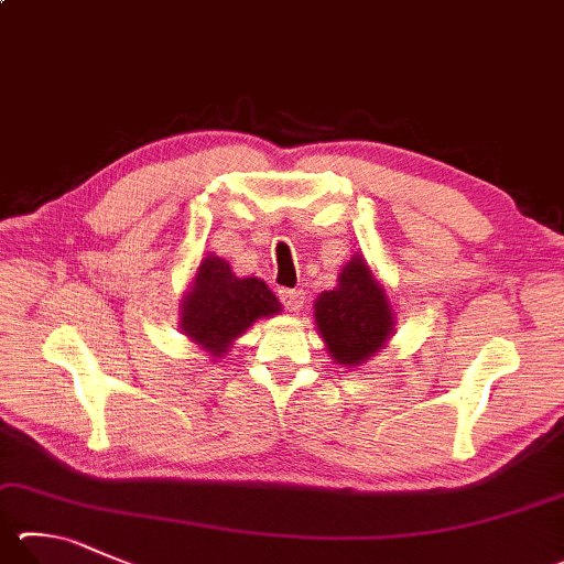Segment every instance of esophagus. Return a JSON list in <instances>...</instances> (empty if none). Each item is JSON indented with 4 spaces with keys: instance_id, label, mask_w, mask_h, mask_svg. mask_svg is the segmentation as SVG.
<instances>
[{
    "instance_id": "1",
    "label": "esophagus",
    "mask_w": 564,
    "mask_h": 564,
    "mask_svg": "<svg viewBox=\"0 0 564 564\" xmlns=\"http://www.w3.org/2000/svg\"><path fill=\"white\" fill-rule=\"evenodd\" d=\"M279 299H281V303L291 313H299L303 308V303H305V293L303 291H295V289H281L279 291Z\"/></svg>"
}]
</instances>
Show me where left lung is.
I'll list each match as a JSON object with an SVG mask.
<instances>
[{
  "instance_id": "obj_1",
  "label": "left lung",
  "mask_w": 564,
  "mask_h": 564,
  "mask_svg": "<svg viewBox=\"0 0 564 564\" xmlns=\"http://www.w3.org/2000/svg\"><path fill=\"white\" fill-rule=\"evenodd\" d=\"M315 325L343 367H357L384 350L394 333V313L387 291L375 281L365 256L355 253L343 265L333 291H323L315 301Z\"/></svg>"
}]
</instances>
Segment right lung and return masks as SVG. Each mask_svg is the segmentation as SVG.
Here are the masks:
<instances>
[{
	"instance_id": "add662e5",
	"label": "right lung",
	"mask_w": 564,
	"mask_h": 564,
	"mask_svg": "<svg viewBox=\"0 0 564 564\" xmlns=\"http://www.w3.org/2000/svg\"><path fill=\"white\" fill-rule=\"evenodd\" d=\"M279 313V299L261 279H239L227 261L207 253L182 295L180 330L212 357H221L251 323Z\"/></svg>"
}]
</instances>
